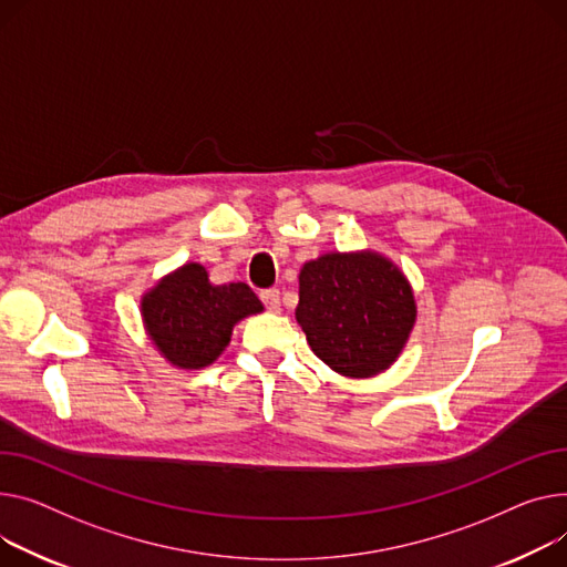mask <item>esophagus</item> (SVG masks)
Returning <instances> with one entry per match:
<instances>
[{
	"label": "esophagus",
	"mask_w": 567,
	"mask_h": 567,
	"mask_svg": "<svg viewBox=\"0 0 567 567\" xmlns=\"http://www.w3.org/2000/svg\"><path fill=\"white\" fill-rule=\"evenodd\" d=\"M259 298H261V303L267 306L271 312H278V310H280V291H278V289H264V291L259 293Z\"/></svg>",
	"instance_id": "esophagus-1"
}]
</instances>
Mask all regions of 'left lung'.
Listing matches in <instances>:
<instances>
[{
	"label": "left lung",
	"instance_id": "8db88e82",
	"mask_svg": "<svg viewBox=\"0 0 567 567\" xmlns=\"http://www.w3.org/2000/svg\"><path fill=\"white\" fill-rule=\"evenodd\" d=\"M414 319L410 282L379 252H328L300 269L296 321L315 355L349 379L385 371Z\"/></svg>",
	"mask_w": 567,
	"mask_h": 567
}]
</instances>
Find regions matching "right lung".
<instances>
[{"instance_id":"obj_1","label":"right lung","mask_w":567,"mask_h":567,"mask_svg":"<svg viewBox=\"0 0 567 567\" xmlns=\"http://www.w3.org/2000/svg\"><path fill=\"white\" fill-rule=\"evenodd\" d=\"M246 282L212 285L203 264L188 261L141 298L145 330L177 369H203L230 344L233 328L261 312Z\"/></svg>"}]
</instances>
